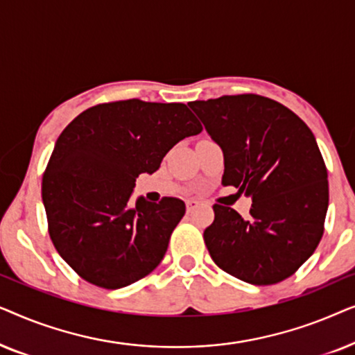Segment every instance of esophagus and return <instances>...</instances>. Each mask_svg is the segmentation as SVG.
Masks as SVG:
<instances>
[{"label": "esophagus", "mask_w": 355, "mask_h": 355, "mask_svg": "<svg viewBox=\"0 0 355 355\" xmlns=\"http://www.w3.org/2000/svg\"><path fill=\"white\" fill-rule=\"evenodd\" d=\"M198 207V202L193 200V198H189V200L186 202V208H187V213H192L196 208Z\"/></svg>", "instance_id": "34e87169"}]
</instances>
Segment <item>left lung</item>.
Here are the masks:
<instances>
[{
    "label": "left lung",
    "mask_w": 355,
    "mask_h": 355,
    "mask_svg": "<svg viewBox=\"0 0 355 355\" xmlns=\"http://www.w3.org/2000/svg\"><path fill=\"white\" fill-rule=\"evenodd\" d=\"M189 106L223 150V186L252 198L249 218L213 205L215 220L203 232L213 261L249 284L289 278L317 249L328 210V173L312 130L260 95Z\"/></svg>",
    "instance_id": "obj_1"
}]
</instances>
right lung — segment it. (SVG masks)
<instances>
[{
	"label": "right lung",
	"mask_w": 355,
	"mask_h": 355,
	"mask_svg": "<svg viewBox=\"0 0 355 355\" xmlns=\"http://www.w3.org/2000/svg\"><path fill=\"white\" fill-rule=\"evenodd\" d=\"M202 132L184 103L124 100L80 113L58 137L42 182L53 244L89 283L119 289L157 268L186 213L182 200L130 203L182 139Z\"/></svg>",
	"instance_id": "add662e5"
}]
</instances>
